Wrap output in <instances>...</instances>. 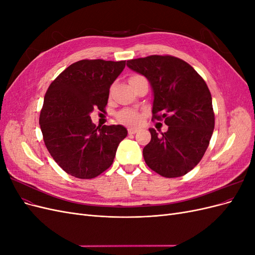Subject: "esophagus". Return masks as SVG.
Wrapping results in <instances>:
<instances>
[{
	"label": "esophagus",
	"mask_w": 255,
	"mask_h": 255,
	"mask_svg": "<svg viewBox=\"0 0 255 255\" xmlns=\"http://www.w3.org/2000/svg\"><path fill=\"white\" fill-rule=\"evenodd\" d=\"M137 130H138V129L135 128H128V134H136Z\"/></svg>",
	"instance_id": "1"
}]
</instances>
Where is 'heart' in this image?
I'll return each instance as SVG.
<instances>
[{"label":"heart","mask_w":255,"mask_h":255,"mask_svg":"<svg viewBox=\"0 0 255 255\" xmlns=\"http://www.w3.org/2000/svg\"><path fill=\"white\" fill-rule=\"evenodd\" d=\"M136 78H139V75L132 76V78L129 79V81ZM116 118H117V120L120 123H123V125L138 126L141 121V115L133 110H123L117 114Z\"/></svg>","instance_id":"1"}]
</instances>
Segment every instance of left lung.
I'll use <instances>...</instances> for the list:
<instances>
[{
  "label": "left lung",
  "mask_w": 255,
  "mask_h": 255,
  "mask_svg": "<svg viewBox=\"0 0 255 255\" xmlns=\"http://www.w3.org/2000/svg\"><path fill=\"white\" fill-rule=\"evenodd\" d=\"M144 75L154 92L152 120L165 122L166 133L150 128L151 141L142 154L150 169L165 177H179L202 159L215 128L212 95L205 81L186 61L171 55L128 60Z\"/></svg>",
  "instance_id": "obj_1"
}]
</instances>
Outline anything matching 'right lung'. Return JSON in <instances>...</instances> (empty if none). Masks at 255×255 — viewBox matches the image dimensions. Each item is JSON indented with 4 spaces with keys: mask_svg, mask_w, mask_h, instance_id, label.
<instances>
[{
    "mask_svg": "<svg viewBox=\"0 0 255 255\" xmlns=\"http://www.w3.org/2000/svg\"><path fill=\"white\" fill-rule=\"evenodd\" d=\"M126 60L82 59L66 68L49 86L39 125L45 146L65 172L94 179L109 169L121 140L122 126L96 128L90 113L105 111L110 88Z\"/></svg>",
    "mask_w": 255,
    "mask_h": 255,
    "instance_id": "right-lung-1",
    "label": "right lung"
}]
</instances>
